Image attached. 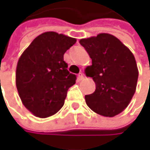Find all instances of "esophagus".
<instances>
[{
  "label": "esophagus",
  "mask_w": 150,
  "mask_h": 150,
  "mask_svg": "<svg viewBox=\"0 0 150 150\" xmlns=\"http://www.w3.org/2000/svg\"><path fill=\"white\" fill-rule=\"evenodd\" d=\"M78 78L79 81H81V80H83L84 79V75L83 73H82V72H80L79 74L78 75Z\"/></svg>",
  "instance_id": "esophagus-1"
}]
</instances>
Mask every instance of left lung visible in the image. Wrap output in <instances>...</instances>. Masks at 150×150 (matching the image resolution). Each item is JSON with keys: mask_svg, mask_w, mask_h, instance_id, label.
I'll return each instance as SVG.
<instances>
[{"mask_svg": "<svg viewBox=\"0 0 150 150\" xmlns=\"http://www.w3.org/2000/svg\"><path fill=\"white\" fill-rule=\"evenodd\" d=\"M92 59L85 69L93 78L95 91L85 95L87 105L105 117L123 112L134 94L139 77L135 58L118 38L108 33L79 41Z\"/></svg>", "mask_w": 150, "mask_h": 150, "instance_id": "left-lung-1", "label": "left lung"}]
</instances>
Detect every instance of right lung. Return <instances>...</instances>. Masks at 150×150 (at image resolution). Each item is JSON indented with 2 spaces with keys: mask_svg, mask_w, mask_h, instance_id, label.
Instances as JSON below:
<instances>
[{
  "mask_svg": "<svg viewBox=\"0 0 150 150\" xmlns=\"http://www.w3.org/2000/svg\"><path fill=\"white\" fill-rule=\"evenodd\" d=\"M75 38L47 32L35 38L20 57L16 84L22 103L35 116L47 118L64 104L67 90L76 83L63 55Z\"/></svg>",
  "mask_w": 150,
  "mask_h": 150,
  "instance_id": "obj_1",
  "label": "right lung"
}]
</instances>
